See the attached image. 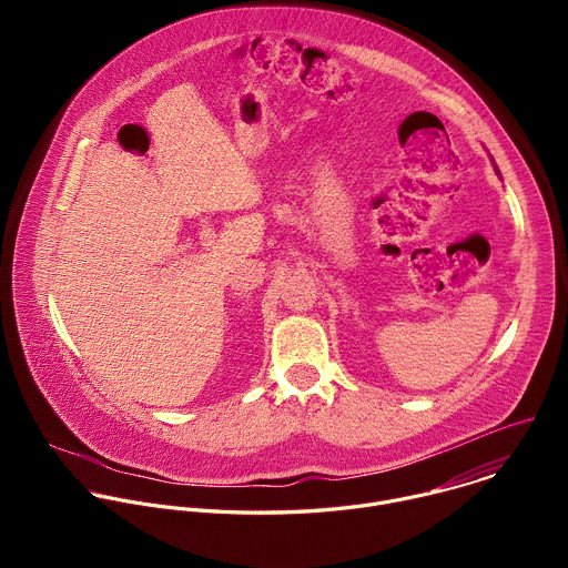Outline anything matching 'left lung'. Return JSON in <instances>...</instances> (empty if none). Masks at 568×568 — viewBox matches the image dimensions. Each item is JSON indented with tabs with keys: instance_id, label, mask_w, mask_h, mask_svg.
Listing matches in <instances>:
<instances>
[{
	"instance_id": "obj_1",
	"label": "left lung",
	"mask_w": 568,
	"mask_h": 568,
	"mask_svg": "<svg viewBox=\"0 0 568 568\" xmlns=\"http://www.w3.org/2000/svg\"><path fill=\"white\" fill-rule=\"evenodd\" d=\"M497 173H499V171H497Z\"/></svg>"
}]
</instances>
